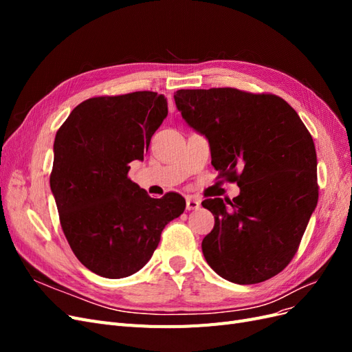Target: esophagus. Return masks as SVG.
I'll return each instance as SVG.
<instances>
[{"label":"esophagus","mask_w":352,"mask_h":352,"mask_svg":"<svg viewBox=\"0 0 352 352\" xmlns=\"http://www.w3.org/2000/svg\"><path fill=\"white\" fill-rule=\"evenodd\" d=\"M201 206L199 199L192 198V197H188L186 198V210H198Z\"/></svg>","instance_id":"obj_1"}]
</instances>
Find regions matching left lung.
<instances>
[{
  "instance_id": "obj_1",
  "label": "left lung",
  "mask_w": 352,
  "mask_h": 352,
  "mask_svg": "<svg viewBox=\"0 0 352 352\" xmlns=\"http://www.w3.org/2000/svg\"><path fill=\"white\" fill-rule=\"evenodd\" d=\"M177 110L206 135L219 177L241 194L202 207L214 228L202 239L210 267L238 285L267 280L291 263L318 199L311 133L274 94L236 88L179 89Z\"/></svg>"
}]
</instances>
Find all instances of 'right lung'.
Wrapping results in <instances>:
<instances>
[{
	"instance_id": "right-lung-1",
	"label": "right lung",
	"mask_w": 352,
	"mask_h": 352,
	"mask_svg": "<svg viewBox=\"0 0 352 352\" xmlns=\"http://www.w3.org/2000/svg\"><path fill=\"white\" fill-rule=\"evenodd\" d=\"M167 116L153 91L101 95L74 107L54 141L50 185L73 254L95 274L122 279L141 270L185 198H151L127 176Z\"/></svg>"
}]
</instances>
